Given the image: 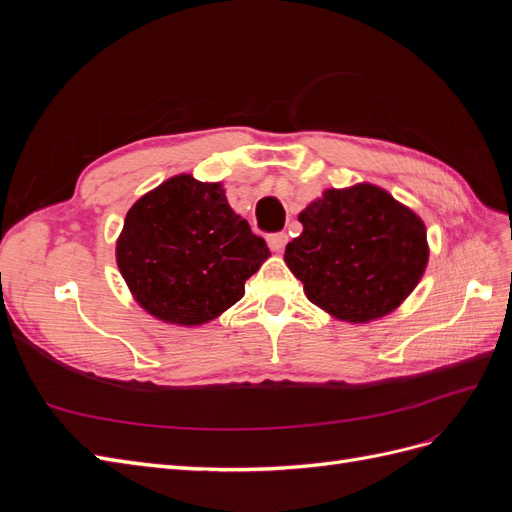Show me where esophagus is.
I'll return each mask as SVG.
<instances>
[{
    "instance_id": "1",
    "label": "esophagus",
    "mask_w": 512,
    "mask_h": 512,
    "mask_svg": "<svg viewBox=\"0 0 512 512\" xmlns=\"http://www.w3.org/2000/svg\"><path fill=\"white\" fill-rule=\"evenodd\" d=\"M269 247L273 252H282L284 245L288 243V235L286 232H273V235H269Z\"/></svg>"
}]
</instances>
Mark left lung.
<instances>
[{
	"label": "left lung",
	"mask_w": 512,
	"mask_h": 512,
	"mask_svg": "<svg viewBox=\"0 0 512 512\" xmlns=\"http://www.w3.org/2000/svg\"><path fill=\"white\" fill-rule=\"evenodd\" d=\"M299 222L284 260L307 299L344 322L391 314L421 282L429 260L418 215L371 183L324 190Z\"/></svg>",
	"instance_id": "left-lung-1"
}]
</instances>
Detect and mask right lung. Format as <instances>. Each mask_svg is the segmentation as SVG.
Wrapping results in <instances>:
<instances>
[{
    "mask_svg": "<svg viewBox=\"0 0 512 512\" xmlns=\"http://www.w3.org/2000/svg\"><path fill=\"white\" fill-rule=\"evenodd\" d=\"M134 301L153 318L198 327L245 294L271 252L230 209L222 183L175 175L130 207L115 247Z\"/></svg>",
    "mask_w": 512,
    "mask_h": 512,
    "instance_id": "1",
    "label": "right lung"
}]
</instances>
